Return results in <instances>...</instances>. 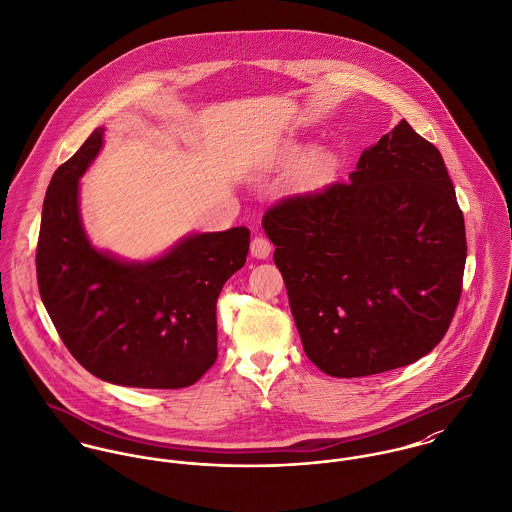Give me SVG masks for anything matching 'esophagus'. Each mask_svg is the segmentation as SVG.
Wrapping results in <instances>:
<instances>
[{"label":"esophagus","mask_w":512,"mask_h":512,"mask_svg":"<svg viewBox=\"0 0 512 512\" xmlns=\"http://www.w3.org/2000/svg\"><path fill=\"white\" fill-rule=\"evenodd\" d=\"M270 252H272V244H270V240H268V238H264V236H256V238L252 240V244H250V254H252L254 258H258V260H266V258L270 256Z\"/></svg>","instance_id":"1"}]
</instances>
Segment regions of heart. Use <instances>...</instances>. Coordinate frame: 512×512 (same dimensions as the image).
Masks as SVG:
<instances>
[{"mask_svg":"<svg viewBox=\"0 0 512 512\" xmlns=\"http://www.w3.org/2000/svg\"><path fill=\"white\" fill-rule=\"evenodd\" d=\"M293 152H297V146H287V148L283 150V154H285V156H289V154H293ZM328 162H330V158H328V154H325V152H317V154H313V156L309 158L307 166H305L307 176H311V178L321 176V174L325 172L326 168H328Z\"/></svg>","mask_w":512,"mask_h":512,"instance_id":"heart-1","label":"heart"}]
</instances>
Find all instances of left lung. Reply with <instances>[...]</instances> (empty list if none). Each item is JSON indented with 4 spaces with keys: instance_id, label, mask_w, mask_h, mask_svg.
<instances>
[{
    "instance_id": "obj_1",
    "label": "left lung",
    "mask_w": 512,
    "mask_h": 512,
    "mask_svg": "<svg viewBox=\"0 0 512 512\" xmlns=\"http://www.w3.org/2000/svg\"><path fill=\"white\" fill-rule=\"evenodd\" d=\"M262 227L321 372H389L444 338L462 295L464 215L442 154L405 119L348 184L283 199Z\"/></svg>"
}]
</instances>
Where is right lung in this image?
Masks as SVG:
<instances>
[{
  "mask_svg": "<svg viewBox=\"0 0 512 512\" xmlns=\"http://www.w3.org/2000/svg\"><path fill=\"white\" fill-rule=\"evenodd\" d=\"M97 127L48 184L37 246L41 299L70 354L95 377L180 389L217 360V299L248 254L250 231L193 233L152 260L95 248L80 178L103 146Z\"/></svg>",
  "mask_w": 512,
  "mask_h": 512,
  "instance_id": "1",
  "label": "right lung"
}]
</instances>
